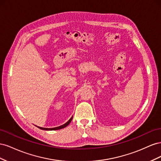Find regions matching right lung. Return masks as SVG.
Wrapping results in <instances>:
<instances>
[{"mask_svg": "<svg viewBox=\"0 0 161 161\" xmlns=\"http://www.w3.org/2000/svg\"><path fill=\"white\" fill-rule=\"evenodd\" d=\"M72 118L67 121V122L66 123V124H63V125H60V126H58V127H56V128H42V127H39V126H37V128H39L40 129H41V130H60V129H62V128H65V127H66L67 125H69V124L71 122V121H72Z\"/></svg>", "mask_w": 161, "mask_h": 161, "instance_id": "add662e5", "label": "right lung"}]
</instances>
